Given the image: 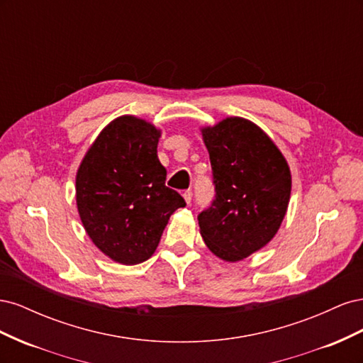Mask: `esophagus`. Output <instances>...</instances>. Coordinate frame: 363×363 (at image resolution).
<instances>
[{
    "label": "esophagus",
    "instance_id": "esophagus-1",
    "mask_svg": "<svg viewBox=\"0 0 363 363\" xmlns=\"http://www.w3.org/2000/svg\"><path fill=\"white\" fill-rule=\"evenodd\" d=\"M192 191L191 189H188V191H184L183 192V199H184V201L188 203V204H191V201H192Z\"/></svg>",
    "mask_w": 363,
    "mask_h": 363
}]
</instances>
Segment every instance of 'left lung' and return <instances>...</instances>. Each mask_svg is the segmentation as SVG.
<instances>
[{
  "instance_id": "1",
  "label": "left lung",
  "mask_w": 363,
  "mask_h": 363,
  "mask_svg": "<svg viewBox=\"0 0 363 363\" xmlns=\"http://www.w3.org/2000/svg\"><path fill=\"white\" fill-rule=\"evenodd\" d=\"M201 131L216 194L199 215L200 233L215 256L242 260L279 232L291 196L288 162L248 119L225 118Z\"/></svg>"
}]
</instances>
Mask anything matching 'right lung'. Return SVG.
I'll return each mask as SVG.
<instances>
[{
  "label": "right lung",
  "mask_w": 363,
  "mask_h": 363,
  "mask_svg": "<svg viewBox=\"0 0 363 363\" xmlns=\"http://www.w3.org/2000/svg\"><path fill=\"white\" fill-rule=\"evenodd\" d=\"M159 138L160 130L147 121L119 116L103 128L77 171V207L86 233L123 265L150 259L169 216L186 206L164 186Z\"/></svg>",
  "instance_id": "1"
}]
</instances>
